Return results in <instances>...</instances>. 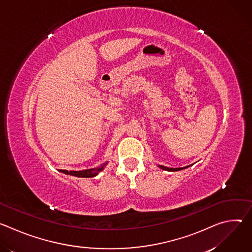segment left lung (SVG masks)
<instances>
[{
    "label": "left lung",
    "mask_w": 252,
    "mask_h": 252,
    "mask_svg": "<svg viewBox=\"0 0 252 252\" xmlns=\"http://www.w3.org/2000/svg\"><path fill=\"white\" fill-rule=\"evenodd\" d=\"M190 166V165H189ZM189 166H186V167H179V168H170V167H166V166H163V165H159V167L163 170H168V171H175V170H181V169H184V168H187Z\"/></svg>",
    "instance_id": "left-lung-1"
}]
</instances>
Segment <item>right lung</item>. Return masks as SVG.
Listing matches in <instances>:
<instances>
[{"mask_svg": "<svg viewBox=\"0 0 252 252\" xmlns=\"http://www.w3.org/2000/svg\"><path fill=\"white\" fill-rule=\"evenodd\" d=\"M106 164L103 163L102 165H100L99 167H95V168H92V169H87V170H81V171H73V170H62L60 169V171L65 173V174H70V175H74L77 177H94L95 176L100 170L103 169V166Z\"/></svg>", "mask_w": 252, "mask_h": 252, "instance_id": "right-lung-1", "label": "right lung"}]
</instances>
